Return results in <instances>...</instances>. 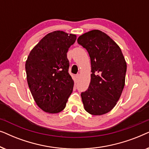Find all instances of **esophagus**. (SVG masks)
Segmentation results:
<instances>
[{"label":"esophagus","instance_id":"obj_1","mask_svg":"<svg viewBox=\"0 0 149 149\" xmlns=\"http://www.w3.org/2000/svg\"><path fill=\"white\" fill-rule=\"evenodd\" d=\"M75 77H76V79H77V80H78V79L80 78V74H76V76H75Z\"/></svg>","mask_w":149,"mask_h":149}]
</instances>
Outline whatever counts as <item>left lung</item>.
I'll return each instance as SVG.
<instances>
[{
    "label": "left lung",
    "instance_id": "obj_1",
    "mask_svg": "<svg viewBox=\"0 0 149 149\" xmlns=\"http://www.w3.org/2000/svg\"><path fill=\"white\" fill-rule=\"evenodd\" d=\"M91 60V81L81 94L83 107L92 115L109 113L115 107L125 85L127 64L119 45L104 32L93 30L77 39Z\"/></svg>",
    "mask_w": 149,
    "mask_h": 149
}]
</instances>
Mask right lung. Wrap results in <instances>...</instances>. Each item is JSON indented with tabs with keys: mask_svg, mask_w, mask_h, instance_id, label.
<instances>
[{
	"mask_svg": "<svg viewBox=\"0 0 149 149\" xmlns=\"http://www.w3.org/2000/svg\"><path fill=\"white\" fill-rule=\"evenodd\" d=\"M76 39L75 34L50 32L28 55L25 65L28 87L36 104L46 113L63 111L72 92L74 81L68 73L66 54Z\"/></svg>",
	"mask_w": 149,
	"mask_h": 149,
	"instance_id": "right-lung-1",
	"label": "right lung"
}]
</instances>
